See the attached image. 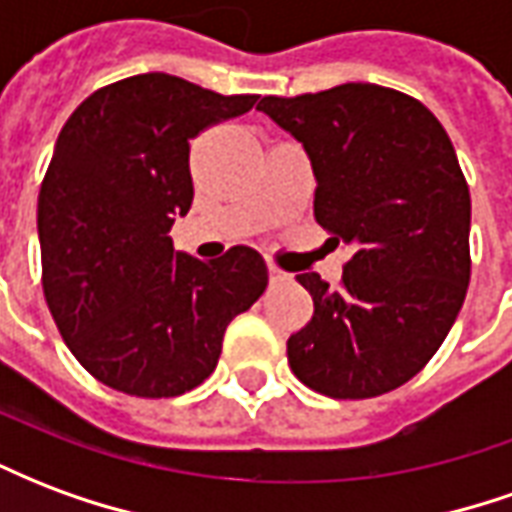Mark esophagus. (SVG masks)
Listing matches in <instances>:
<instances>
[{"mask_svg": "<svg viewBox=\"0 0 512 512\" xmlns=\"http://www.w3.org/2000/svg\"><path fill=\"white\" fill-rule=\"evenodd\" d=\"M268 279H271V282H285V279H288V274H285V271H282L277 263H268Z\"/></svg>", "mask_w": 512, "mask_h": 512, "instance_id": "esophagus-1", "label": "esophagus"}]
</instances>
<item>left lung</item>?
<instances>
[{
  "instance_id": "1",
  "label": "left lung",
  "mask_w": 512,
  "mask_h": 512,
  "mask_svg": "<svg viewBox=\"0 0 512 512\" xmlns=\"http://www.w3.org/2000/svg\"><path fill=\"white\" fill-rule=\"evenodd\" d=\"M315 172V222L351 246L340 288L299 274L310 323L290 334L301 384L337 400L392 392L439 351L472 274V200L450 136L417 98L348 82L260 104Z\"/></svg>"
}]
</instances>
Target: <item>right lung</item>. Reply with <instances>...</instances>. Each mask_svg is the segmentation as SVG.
Returning a JSON list of instances; mask_svg holds the SVG:
<instances>
[{"mask_svg":"<svg viewBox=\"0 0 512 512\" xmlns=\"http://www.w3.org/2000/svg\"><path fill=\"white\" fill-rule=\"evenodd\" d=\"M255 101L139 73L95 90L62 126L38 197L43 293L101 384L189 392L213 373L227 323L263 296L268 268L252 246L202 263L169 238L194 200L189 139Z\"/></svg>","mask_w":512,"mask_h":512,"instance_id":"obj_1","label":"right lung"}]
</instances>
